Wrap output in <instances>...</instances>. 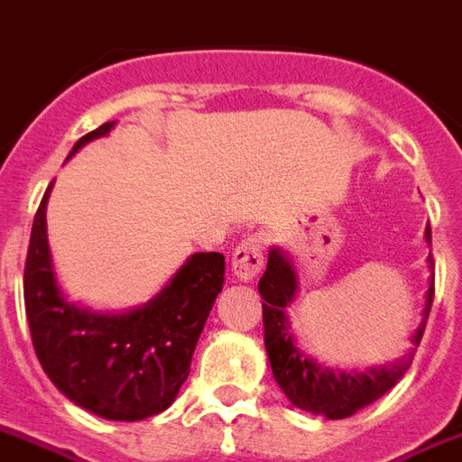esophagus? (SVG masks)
Listing matches in <instances>:
<instances>
[{
    "label": "esophagus",
    "mask_w": 462,
    "mask_h": 462,
    "mask_svg": "<svg viewBox=\"0 0 462 462\" xmlns=\"http://www.w3.org/2000/svg\"><path fill=\"white\" fill-rule=\"evenodd\" d=\"M261 268H263V242L256 235H249L232 254V273L237 280L249 282L261 273Z\"/></svg>",
    "instance_id": "esophagus-1"
}]
</instances>
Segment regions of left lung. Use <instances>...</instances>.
<instances>
[{
    "mask_svg": "<svg viewBox=\"0 0 462 462\" xmlns=\"http://www.w3.org/2000/svg\"><path fill=\"white\" fill-rule=\"evenodd\" d=\"M427 244H432V230L427 225ZM432 268V256H430ZM299 290V275L294 263L282 249H270L268 268H265L258 291L263 296V332L265 351H268L273 377L284 392V396L301 411H310L313 415H325L329 420L351 418L361 408L370 406L384 396L396 382L406 374L413 363L415 348H411L403 358L382 367H370L365 373L351 370H329L303 354L294 335H291L287 306L294 301ZM434 299V275L425 296V310L415 335L411 337L413 346H418L425 332L427 316L432 309Z\"/></svg>",
    "mask_w": 462,
    "mask_h": 462,
    "instance_id": "left-lung-1",
    "label": "left lung"
}]
</instances>
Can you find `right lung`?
<instances>
[{
    "mask_svg": "<svg viewBox=\"0 0 462 462\" xmlns=\"http://www.w3.org/2000/svg\"><path fill=\"white\" fill-rule=\"evenodd\" d=\"M104 123L75 142L111 133ZM69 156V159H70ZM54 185V182H51ZM47 187L32 220L23 296L42 370L75 406L106 420L152 418L171 406L189 374L199 335L223 291L225 256L192 254L152 301L125 313H95L70 303L56 282L47 239Z\"/></svg>",
    "mask_w": 462,
    "mask_h": 462,
    "instance_id": "obj_1",
    "label": "right lung"
}]
</instances>
